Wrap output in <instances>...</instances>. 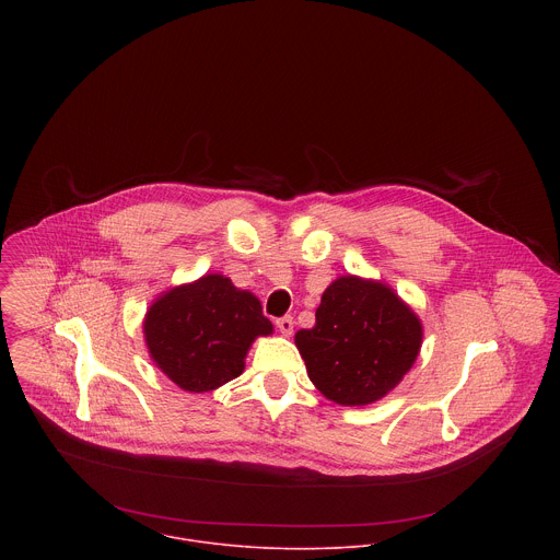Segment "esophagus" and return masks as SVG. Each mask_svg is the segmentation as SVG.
Returning <instances> with one entry per match:
<instances>
[{"mask_svg":"<svg viewBox=\"0 0 560 560\" xmlns=\"http://www.w3.org/2000/svg\"><path fill=\"white\" fill-rule=\"evenodd\" d=\"M293 317H280V319L276 320V327L284 334V336H291L293 334Z\"/></svg>","mask_w":560,"mask_h":560,"instance_id":"obj_1","label":"esophagus"}]
</instances>
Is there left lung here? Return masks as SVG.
I'll list each match as a JSON object with an SVG mask.
<instances>
[{
  "label": "left lung",
  "instance_id": "1",
  "mask_svg": "<svg viewBox=\"0 0 560 560\" xmlns=\"http://www.w3.org/2000/svg\"><path fill=\"white\" fill-rule=\"evenodd\" d=\"M317 323L295 334L311 382L325 399L369 405L397 388L422 345V323L382 282L336 278L323 293Z\"/></svg>",
  "mask_w": 560,
  "mask_h": 560
}]
</instances>
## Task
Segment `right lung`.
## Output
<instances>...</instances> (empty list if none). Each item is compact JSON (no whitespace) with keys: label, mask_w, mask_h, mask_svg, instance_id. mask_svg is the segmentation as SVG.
<instances>
[{"label":"right lung","mask_w":560,"mask_h":560,"mask_svg":"<svg viewBox=\"0 0 560 560\" xmlns=\"http://www.w3.org/2000/svg\"><path fill=\"white\" fill-rule=\"evenodd\" d=\"M271 331L258 298L220 273L165 291L144 317L153 362L187 393H211L240 377L254 338Z\"/></svg>","instance_id":"1"}]
</instances>
